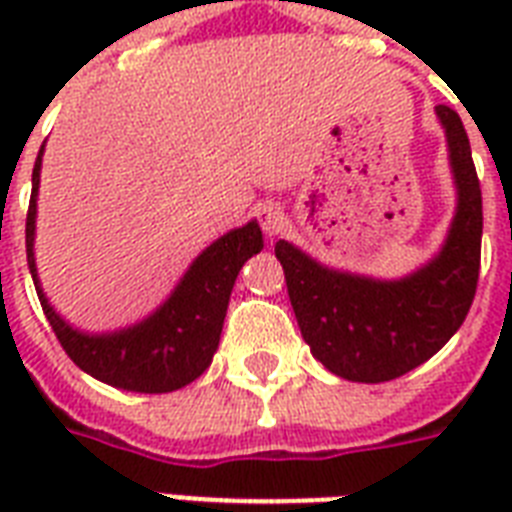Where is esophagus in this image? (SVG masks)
I'll list each match as a JSON object with an SVG mask.
<instances>
[{"label": "esophagus", "mask_w": 512, "mask_h": 512, "mask_svg": "<svg viewBox=\"0 0 512 512\" xmlns=\"http://www.w3.org/2000/svg\"><path fill=\"white\" fill-rule=\"evenodd\" d=\"M257 217H260V225H263V231L268 236H279L284 231V225H287V215H284V209L279 204H263Z\"/></svg>", "instance_id": "esophagus-1"}]
</instances>
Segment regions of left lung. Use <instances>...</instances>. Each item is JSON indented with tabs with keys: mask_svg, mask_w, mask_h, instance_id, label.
<instances>
[{
	"mask_svg": "<svg viewBox=\"0 0 512 512\" xmlns=\"http://www.w3.org/2000/svg\"><path fill=\"white\" fill-rule=\"evenodd\" d=\"M446 127L460 204L441 255L401 281L329 271L276 241L303 340L337 377L388 382L425 364L462 327L478 287L484 207L468 132L460 114L436 106Z\"/></svg>",
	"mask_w": 512,
	"mask_h": 512,
	"instance_id": "8db88e82",
	"label": "left lung"
}]
</instances>
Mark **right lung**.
Instances as JSON below:
<instances>
[{
    "label": "right lung",
    "instance_id": "right-lung-1",
    "mask_svg": "<svg viewBox=\"0 0 512 512\" xmlns=\"http://www.w3.org/2000/svg\"><path fill=\"white\" fill-rule=\"evenodd\" d=\"M39 167L42 151L36 156L31 175L34 191L26 215L28 268L34 276L44 316L68 358L95 380L138 393H170L201 377L215 356L231 289L241 265L263 249V233L257 223L225 233L223 239L204 249L191 265V271L177 284L170 300L151 319L114 335H82L52 311L36 281L34 220Z\"/></svg>",
    "mask_w": 512,
    "mask_h": 512
}]
</instances>
